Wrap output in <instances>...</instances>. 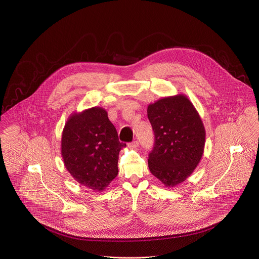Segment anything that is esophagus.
Instances as JSON below:
<instances>
[{
    "mask_svg": "<svg viewBox=\"0 0 259 259\" xmlns=\"http://www.w3.org/2000/svg\"><path fill=\"white\" fill-rule=\"evenodd\" d=\"M129 146H130V147H132V148H136V147H138V146H139V143H138L137 141H134V142H132V143H130V144H129Z\"/></svg>",
    "mask_w": 259,
    "mask_h": 259,
    "instance_id": "34e87169",
    "label": "esophagus"
}]
</instances>
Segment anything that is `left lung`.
I'll return each instance as SVG.
<instances>
[{"mask_svg":"<svg viewBox=\"0 0 259 259\" xmlns=\"http://www.w3.org/2000/svg\"><path fill=\"white\" fill-rule=\"evenodd\" d=\"M155 142L148 155L150 172L166 187L185 181L199 163L205 129L194 105L183 94L162 98L147 108Z\"/></svg>","mask_w":259,"mask_h":259,"instance_id":"8db88e82","label":"left lung"}]
</instances>
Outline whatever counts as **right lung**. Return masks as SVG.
Returning a JSON list of instances; mask_svg holds the SVG:
<instances>
[{"instance_id":"1","label":"right lung","mask_w":259,"mask_h":259,"mask_svg":"<svg viewBox=\"0 0 259 259\" xmlns=\"http://www.w3.org/2000/svg\"><path fill=\"white\" fill-rule=\"evenodd\" d=\"M126 146L100 107L73 114L64 125L62 155L64 166L81 185L101 192L118 174V154Z\"/></svg>"}]
</instances>
